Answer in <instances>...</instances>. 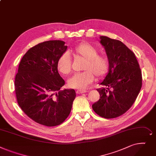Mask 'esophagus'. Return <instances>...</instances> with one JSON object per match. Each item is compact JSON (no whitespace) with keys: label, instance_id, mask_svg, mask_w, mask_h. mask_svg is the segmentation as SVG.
<instances>
[{"label":"esophagus","instance_id":"esophagus-1","mask_svg":"<svg viewBox=\"0 0 156 156\" xmlns=\"http://www.w3.org/2000/svg\"><path fill=\"white\" fill-rule=\"evenodd\" d=\"M87 93V90H77L76 91L77 94H82V93Z\"/></svg>","mask_w":156,"mask_h":156}]
</instances>
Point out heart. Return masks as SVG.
Returning a JSON list of instances; mask_svg holds the SVG:
<instances>
[{
	"instance_id": "1",
	"label": "heart",
	"mask_w": 156,
	"mask_h": 156,
	"mask_svg": "<svg viewBox=\"0 0 156 156\" xmlns=\"http://www.w3.org/2000/svg\"><path fill=\"white\" fill-rule=\"evenodd\" d=\"M76 56L86 59L83 70L77 73L68 80V86L72 89H84L94 80L105 76L109 69V61L107 57L98 55L99 51L93 45L82 43L72 50ZM57 69L63 75L70 74L72 70V61L68 52L63 53L57 62Z\"/></svg>"
}]
</instances>
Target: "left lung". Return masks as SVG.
I'll return each instance as SVG.
<instances>
[{
    "mask_svg": "<svg viewBox=\"0 0 156 156\" xmlns=\"http://www.w3.org/2000/svg\"><path fill=\"white\" fill-rule=\"evenodd\" d=\"M100 39L109 69L100 83L105 87L97 89L100 98L92 107L101 117L115 118L126 112L135 101L142 87V72L135 53L122 41L104 36Z\"/></svg>",
    "mask_w": 156,
    "mask_h": 156,
    "instance_id": "left-lung-1",
    "label": "left lung"
}]
</instances>
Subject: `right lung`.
<instances>
[{
	"label": "right lung",
	"mask_w": 156,
	"mask_h": 156,
	"mask_svg": "<svg viewBox=\"0 0 156 156\" xmlns=\"http://www.w3.org/2000/svg\"><path fill=\"white\" fill-rule=\"evenodd\" d=\"M67 48L61 40L34 46L23 57L15 77L18 105L31 120L44 126L65 121L76 96L74 89L60 90L65 81L58 72L57 62Z\"/></svg>",
	"instance_id": "1"
}]
</instances>
